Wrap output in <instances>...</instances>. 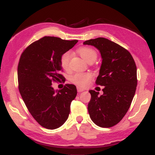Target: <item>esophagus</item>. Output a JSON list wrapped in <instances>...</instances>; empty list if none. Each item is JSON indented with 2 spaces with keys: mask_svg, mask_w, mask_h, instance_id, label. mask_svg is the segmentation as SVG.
<instances>
[{
  "mask_svg": "<svg viewBox=\"0 0 155 155\" xmlns=\"http://www.w3.org/2000/svg\"><path fill=\"white\" fill-rule=\"evenodd\" d=\"M84 91V89H83V88H81V87H77V91L78 92V93H81V92H83V91Z\"/></svg>",
  "mask_w": 155,
  "mask_h": 155,
  "instance_id": "obj_1",
  "label": "esophagus"
}]
</instances>
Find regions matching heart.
Instances as JSON below:
<instances>
[{
	"mask_svg": "<svg viewBox=\"0 0 155 155\" xmlns=\"http://www.w3.org/2000/svg\"><path fill=\"white\" fill-rule=\"evenodd\" d=\"M78 52L81 57L87 62L91 61H95L97 57V53L93 48L88 47H83L78 49ZM71 57V54L69 51L65 52L62 54L60 62L62 68L64 70H67L69 68V63ZM93 78V75L91 73L85 72V73H76L72 75L71 78V81L72 83L75 84L78 87H86L90 81Z\"/></svg>",
	"mask_w": 155,
	"mask_h": 155,
	"instance_id": "1",
	"label": "heart"
}]
</instances>
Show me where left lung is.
<instances>
[{"instance_id": "8db88e82", "label": "left lung", "mask_w": 155, "mask_h": 155, "mask_svg": "<svg viewBox=\"0 0 155 155\" xmlns=\"http://www.w3.org/2000/svg\"><path fill=\"white\" fill-rule=\"evenodd\" d=\"M100 51L102 64L96 84L104 86L103 94L89 91L91 98L88 110L97 126L109 128L123 119L129 108L137 85V66L126 48L105 38L86 41Z\"/></svg>"}]
</instances>
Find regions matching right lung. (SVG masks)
I'll list each match as a JSON object with an SVG mask.
<instances>
[{"instance_id":"right-lung-1","label":"right lung","mask_w":155,"mask_h":155,"mask_svg":"<svg viewBox=\"0 0 155 155\" xmlns=\"http://www.w3.org/2000/svg\"><path fill=\"white\" fill-rule=\"evenodd\" d=\"M77 42L44 37L28 46L20 57L17 71L20 94L32 117L48 129H55L65 123L71 102L77 96L74 84H66L57 91L51 85L61 81L64 83L60 59Z\"/></svg>"}]
</instances>
